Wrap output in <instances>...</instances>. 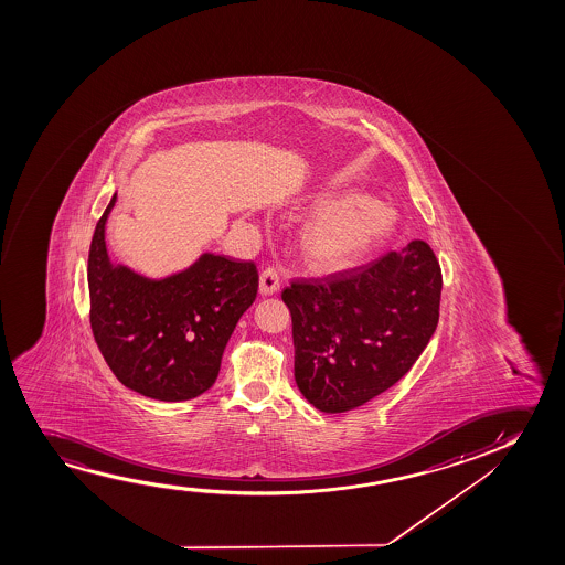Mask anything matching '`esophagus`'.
Listing matches in <instances>:
<instances>
[{
  "label": "esophagus",
  "instance_id": "34e87169",
  "mask_svg": "<svg viewBox=\"0 0 565 565\" xmlns=\"http://www.w3.org/2000/svg\"><path fill=\"white\" fill-rule=\"evenodd\" d=\"M279 289V271L278 268H274V266H268V268H264L263 274H260V294L263 295H274Z\"/></svg>",
  "mask_w": 565,
  "mask_h": 565
}]
</instances>
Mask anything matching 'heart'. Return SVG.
<instances>
[{"mask_svg": "<svg viewBox=\"0 0 565 565\" xmlns=\"http://www.w3.org/2000/svg\"><path fill=\"white\" fill-rule=\"evenodd\" d=\"M394 217L372 201H353L333 209L307 233V250L320 263H343L361 255L390 232Z\"/></svg>", "mask_w": 565, "mask_h": 565, "instance_id": "b5f03b06", "label": "heart"}]
</instances>
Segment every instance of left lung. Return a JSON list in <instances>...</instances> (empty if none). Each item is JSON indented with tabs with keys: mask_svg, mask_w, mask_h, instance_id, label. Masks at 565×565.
Listing matches in <instances>:
<instances>
[{
	"mask_svg": "<svg viewBox=\"0 0 565 565\" xmlns=\"http://www.w3.org/2000/svg\"><path fill=\"white\" fill-rule=\"evenodd\" d=\"M440 294V264L423 239L335 276L294 279L281 299L307 402L343 413L394 386L433 338Z\"/></svg>",
	"mask_w": 565,
	"mask_h": 565,
	"instance_id": "8db88e82",
	"label": "left lung"
}]
</instances>
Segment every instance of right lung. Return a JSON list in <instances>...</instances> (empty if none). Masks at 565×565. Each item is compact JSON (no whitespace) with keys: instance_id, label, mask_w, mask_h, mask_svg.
<instances>
[{"instance_id":"right-lung-1","label":"right lung","mask_w":565,"mask_h":565,"mask_svg":"<svg viewBox=\"0 0 565 565\" xmlns=\"http://www.w3.org/2000/svg\"><path fill=\"white\" fill-rule=\"evenodd\" d=\"M116 194L94 230L88 250L90 328L116 379L160 402H185L216 382L225 343L255 301V263L202 255L189 270L147 279L109 264L104 227Z\"/></svg>"}]
</instances>
